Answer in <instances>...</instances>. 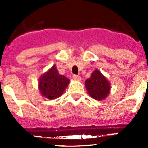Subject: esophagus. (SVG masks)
I'll list each match as a JSON object with an SVG mask.
<instances>
[{"label": "esophagus", "mask_w": 148, "mask_h": 148, "mask_svg": "<svg viewBox=\"0 0 148 148\" xmlns=\"http://www.w3.org/2000/svg\"><path fill=\"white\" fill-rule=\"evenodd\" d=\"M73 79L75 81H81V79H82V78H81L80 75H73Z\"/></svg>", "instance_id": "34e87169"}]
</instances>
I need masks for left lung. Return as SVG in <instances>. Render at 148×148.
<instances>
[{"mask_svg": "<svg viewBox=\"0 0 148 148\" xmlns=\"http://www.w3.org/2000/svg\"><path fill=\"white\" fill-rule=\"evenodd\" d=\"M85 86L89 95L96 100L105 99L110 90V84L107 78L98 70H95L90 78L86 80Z\"/></svg>", "mask_w": 148, "mask_h": 148, "instance_id": "obj_1", "label": "left lung"}]
</instances>
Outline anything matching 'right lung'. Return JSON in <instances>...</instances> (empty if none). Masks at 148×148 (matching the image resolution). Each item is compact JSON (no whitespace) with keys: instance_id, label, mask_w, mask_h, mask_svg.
<instances>
[{"instance_id":"obj_1","label":"right lung","mask_w":148,"mask_h":148,"mask_svg":"<svg viewBox=\"0 0 148 148\" xmlns=\"http://www.w3.org/2000/svg\"><path fill=\"white\" fill-rule=\"evenodd\" d=\"M70 80L64 75H60L56 66L40 78L39 90L44 97L54 99L62 95Z\"/></svg>"}]
</instances>
